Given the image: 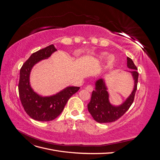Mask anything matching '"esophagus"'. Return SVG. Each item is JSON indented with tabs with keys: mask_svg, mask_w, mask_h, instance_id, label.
I'll list each match as a JSON object with an SVG mask.
<instances>
[{
	"mask_svg": "<svg viewBox=\"0 0 160 160\" xmlns=\"http://www.w3.org/2000/svg\"><path fill=\"white\" fill-rule=\"evenodd\" d=\"M85 89H86L87 91H89V92H92V91H93L94 88H93V85H88L87 86L86 88H85Z\"/></svg>",
	"mask_w": 160,
	"mask_h": 160,
	"instance_id": "1",
	"label": "esophagus"
}]
</instances>
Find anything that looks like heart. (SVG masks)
Listing matches in <instances>:
<instances>
[{"instance_id":"b5f03b06","label":"heart","mask_w":160,"mask_h":160,"mask_svg":"<svg viewBox=\"0 0 160 160\" xmlns=\"http://www.w3.org/2000/svg\"><path fill=\"white\" fill-rule=\"evenodd\" d=\"M106 56V53H102L100 56H99V59H103ZM114 60H115V58L113 55H109L108 56V61H107V63H108V65L109 67H111V65H112L113 64V62H114Z\"/></svg>"}]
</instances>
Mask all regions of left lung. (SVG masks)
Masks as SVG:
<instances>
[{"instance_id": "obj_1", "label": "left lung", "mask_w": 160, "mask_h": 160, "mask_svg": "<svg viewBox=\"0 0 160 160\" xmlns=\"http://www.w3.org/2000/svg\"><path fill=\"white\" fill-rule=\"evenodd\" d=\"M127 59L128 68L133 69L129 71L134 79V88L132 93L123 103L119 106H113L109 103V93L104 80L100 79L97 81L95 89L92 92L91 101L88 105L89 112L97 122L103 123L115 122L125 113L133 102L139 73L137 71V67L132 59L129 57H128Z\"/></svg>"}]
</instances>
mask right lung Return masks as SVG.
Here are the masks:
<instances>
[{
	"label": "right lung",
	"instance_id": "obj_1",
	"mask_svg": "<svg viewBox=\"0 0 160 160\" xmlns=\"http://www.w3.org/2000/svg\"><path fill=\"white\" fill-rule=\"evenodd\" d=\"M51 45L32 53L20 70L18 93L22 107L30 117L38 122H49L55 119L63 110L71 97L79 91V87H67L56 95L50 97L38 95L31 88L29 77L32 68L38 61L47 59L56 51Z\"/></svg>",
	"mask_w": 160,
	"mask_h": 160
}]
</instances>
